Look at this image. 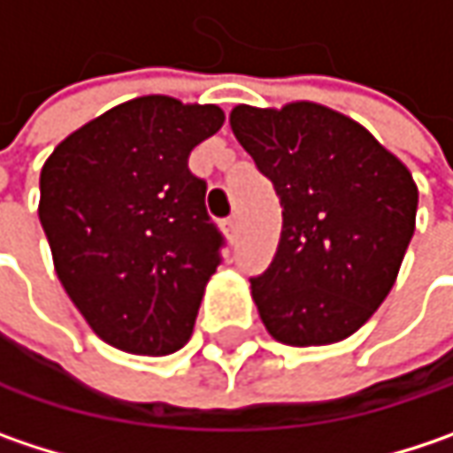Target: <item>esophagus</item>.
Segmentation results:
<instances>
[{
  "mask_svg": "<svg viewBox=\"0 0 453 453\" xmlns=\"http://www.w3.org/2000/svg\"><path fill=\"white\" fill-rule=\"evenodd\" d=\"M224 226H226V232H229V234L234 237V234H237V226H240V219H237V213H232V216H229L226 221H224Z\"/></svg>",
  "mask_w": 453,
  "mask_h": 453,
  "instance_id": "esophagus-1",
  "label": "esophagus"
}]
</instances>
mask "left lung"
I'll list each match as a JSON object with an SVG mask.
<instances>
[{"label": "left lung", "mask_w": 453, "mask_h": 453, "mask_svg": "<svg viewBox=\"0 0 453 453\" xmlns=\"http://www.w3.org/2000/svg\"><path fill=\"white\" fill-rule=\"evenodd\" d=\"M229 123L283 209L273 263L250 278L263 325L299 348L353 335L400 273L412 175L361 123L317 103L237 105Z\"/></svg>", "instance_id": "obj_1"}]
</instances>
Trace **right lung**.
I'll return each instance as SVG.
<instances>
[{
    "instance_id": "1",
    "label": "right lung",
    "mask_w": 453,
    "mask_h": 453,
    "mask_svg": "<svg viewBox=\"0 0 453 453\" xmlns=\"http://www.w3.org/2000/svg\"><path fill=\"white\" fill-rule=\"evenodd\" d=\"M221 123L216 105L136 97L66 136L41 170L56 275L89 327L126 353L167 356L193 335L224 237L188 157Z\"/></svg>"
}]
</instances>
